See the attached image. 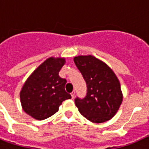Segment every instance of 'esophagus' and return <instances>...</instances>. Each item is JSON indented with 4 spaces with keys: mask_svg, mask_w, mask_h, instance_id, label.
I'll list each match as a JSON object with an SVG mask.
<instances>
[{
    "mask_svg": "<svg viewBox=\"0 0 149 149\" xmlns=\"http://www.w3.org/2000/svg\"><path fill=\"white\" fill-rule=\"evenodd\" d=\"M71 96H72V98L73 99L75 97V91H72V93H71Z\"/></svg>",
    "mask_w": 149,
    "mask_h": 149,
    "instance_id": "34e87169",
    "label": "esophagus"
}]
</instances>
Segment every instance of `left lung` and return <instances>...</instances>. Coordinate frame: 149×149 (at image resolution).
<instances>
[{"instance_id": "1", "label": "left lung", "mask_w": 149, "mask_h": 149, "mask_svg": "<svg viewBox=\"0 0 149 149\" xmlns=\"http://www.w3.org/2000/svg\"><path fill=\"white\" fill-rule=\"evenodd\" d=\"M74 63L87 87L85 97L75 99L79 113L91 122L107 121L122 102L119 80L108 65L93 56H77Z\"/></svg>"}]
</instances>
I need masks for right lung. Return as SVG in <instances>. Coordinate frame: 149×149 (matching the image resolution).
Wrapping results in <instances>:
<instances>
[{"label": "right lung", "mask_w": 149, "mask_h": 149, "mask_svg": "<svg viewBox=\"0 0 149 149\" xmlns=\"http://www.w3.org/2000/svg\"><path fill=\"white\" fill-rule=\"evenodd\" d=\"M65 63L63 58H49L29 77L20 93L25 113L42 120L58 111L63 101L71 98L65 91L66 79L58 76Z\"/></svg>", "instance_id": "right-lung-1"}]
</instances>
